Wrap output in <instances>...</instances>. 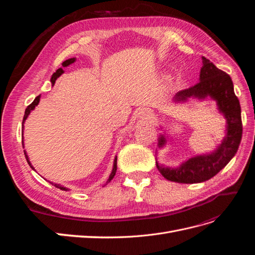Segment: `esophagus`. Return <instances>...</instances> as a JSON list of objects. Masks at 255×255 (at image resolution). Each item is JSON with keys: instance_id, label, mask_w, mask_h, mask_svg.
I'll return each instance as SVG.
<instances>
[{"instance_id": "34e87169", "label": "esophagus", "mask_w": 255, "mask_h": 255, "mask_svg": "<svg viewBox=\"0 0 255 255\" xmlns=\"http://www.w3.org/2000/svg\"><path fill=\"white\" fill-rule=\"evenodd\" d=\"M138 118L143 120V121H148L153 117V112L148 109V107H142L139 111H138Z\"/></svg>"}]
</instances>
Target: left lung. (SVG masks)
<instances>
[{
	"label": "left lung",
	"instance_id": "left-lung-1",
	"mask_svg": "<svg viewBox=\"0 0 255 255\" xmlns=\"http://www.w3.org/2000/svg\"><path fill=\"white\" fill-rule=\"evenodd\" d=\"M202 64L200 82L188 89L176 92L173 102L187 103L191 98L199 101L214 100L217 110L226 119V135L214 151L198 154L182 161L177 167L159 165L156 159V167L165 179L176 183L194 184L210 180L234 157L242 140V110L238 98L235 96L232 80L229 74L203 56ZM167 141L168 136L164 132L158 138V149H163Z\"/></svg>",
	"mask_w": 255,
	"mask_h": 255
}]
</instances>
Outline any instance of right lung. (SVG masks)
I'll use <instances>...</instances> for the list:
<instances>
[{
  "instance_id": "1",
  "label": "right lung",
  "mask_w": 255,
  "mask_h": 255,
  "mask_svg": "<svg viewBox=\"0 0 255 255\" xmlns=\"http://www.w3.org/2000/svg\"><path fill=\"white\" fill-rule=\"evenodd\" d=\"M75 60H76V58L75 57H72V58H69V59H67V60H65L63 64H61V66H63L64 68L65 67H68V66H70L71 64H73V63H75ZM65 71L63 70V68H59V69H57L56 70V72H54L53 74H52V76H51V84H52V86H54V84H55V82H56V80L59 78V76L63 74ZM40 95L38 96V97H36L35 98V100L33 101V103L30 104V105H28L27 106V109L25 110V113H24V117H23V122H22V128H23V130H24V123H25V120L27 119V117L29 116V114L32 113V111H34L35 110V107L39 104V101H40ZM22 144H23V148H24V139H23V136H22ZM24 154H25V158H26V160H27V163H28V165H29V167L33 169V170H35V168L33 167V165H32V163H30L29 161V158H28V155H27V153H26V151L24 150ZM116 171H117V156L115 157V159H114V165H113V169H112V172H111V174H110V176H109V179H107V182H106V184L107 183H110L112 180H113V177L115 176V174H116ZM50 182V181H49ZM52 185H54V186L55 187H57V188H59V189H61V190H66V191H68V190H70L69 188H67V187H65V186H63V185H60V184H55V183H53V182H50Z\"/></svg>"
}]
</instances>
